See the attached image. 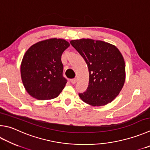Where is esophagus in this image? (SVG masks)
I'll return each mask as SVG.
<instances>
[{
    "mask_svg": "<svg viewBox=\"0 0 150 150\" xmlns=\"http://www.w3.org/2000/svg\"><path fill=\"white\" fill-rule=\"evenodd\" d=\"M77 79H71V83L73 84H75L76 83H77Z\"/></svg>",
    "mask_w": 150,
    "mask_h": 150,
    "instance_id": "esophagus-1",
    "label": "esophagus"
}]
</instances>
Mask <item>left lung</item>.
<instances>
[{
	"instance_id": "8db88e82",
	"label": "left lung",
	"mask_w": 150,
	"mask_h": 150,
	"mask_svg": "<svg viewBox=\"0 0 150 150\" xmlns=\"http://www.w3.org/2000/svg\"><path fill=\"white\" fill-rule=\"evenodd\" d=\"M71 45L83 57L88 68L87 90L79 93L81 99L93 106H102L117 96L125 81V63L115 46L102 40L82 39Z\"/></svg>"
}]
</instances>
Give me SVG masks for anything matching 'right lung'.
Listing matches in <instances>:
<instances>
[{
    "mask_svg": "<svg viewBox=\"0 0 150 150\" xmlns=\"http://www.w3.org/2000/svg\"><path fill=\"white\" fill-rule=\"evenodd\" d=\"M69 47L66 40L54 38L37 42L27 50L21 62V77L32 97L50 100L60 94L67 83L61 58Z\"/></svg>",
    "mask_w": 150,
    "mask_h": 150,
    "instance_id": "1",
    "label": "right lung"
}]
</instances>
